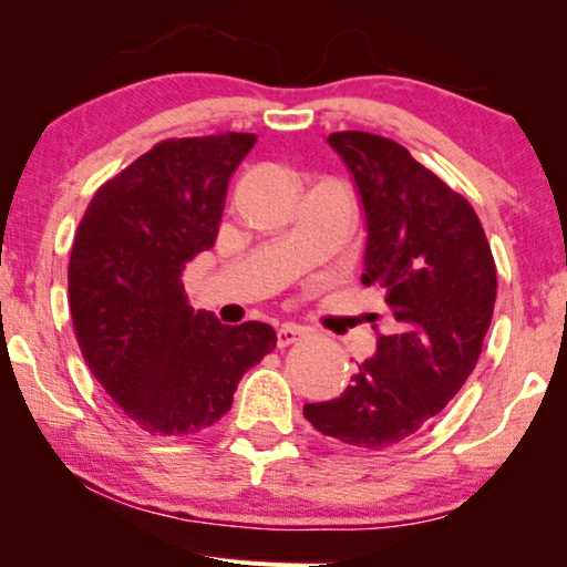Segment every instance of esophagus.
Segmentation results:
<instances>
[{"mask_svg": "<svg viewBox=\"0 0 567 567\" xmlns=\"http://www.w3.org/2000/svg\"><path fill=\"white\" fill-rule=\"evenodd\" d=\"M306 333L309 331H306L303 327H296V323H284V327L276 333V344H278V349H286V347L296 344L299 339H303Z\"/></svg>", "mask_w": 567, "mask_h": 567, "instance_id": "34e87169", "label": "esophagus"}]
</instances>
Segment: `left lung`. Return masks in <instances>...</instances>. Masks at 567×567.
I'll use <instances>...</instances> for the list:
<instances>
[{
    "mask_svg": "<svg viewBox=\"0 0 567 567\" xmlns=\"http://www.w3.org/2000/svg\"><path fill=\"white\" fill-rule=\"evenodd\" d=\"M329 145L357 181L367 216L364 286L382 291L392 333L331 402L303 416L327 437L384 450L450 404L493 321L497 268L475 208L404 145L344 130Z\"/></svg>",
    "mask_w": 567,
    "mask_h": 567,
    "instance_id": "1",
    "label": "left lung"
}]
</instances>
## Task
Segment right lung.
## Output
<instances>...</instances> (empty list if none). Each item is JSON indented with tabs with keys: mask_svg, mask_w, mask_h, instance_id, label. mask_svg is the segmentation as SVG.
I'll return each instance as SVG.
<instances>
[{
	"mask_svg": "<svg viewBox=\"0 0 567 567\" xmlns=\"http://www.w3.org/2000/svg\"><path fill=\"white\" fill-rule=\"evenodd\" d=\"M250 133L168 137L102 183L74 234V337L113 402L143 432L183 437L216 424L246 371L276 347L268 323L223 327L193 311L185 264L216 244L228 181Z\"/></svg>",
	"mask_w": 567,
	"mask_h": 567,
	"instance_id": "right-lung-1",
	"label": "right lung"
}]
</instances>
